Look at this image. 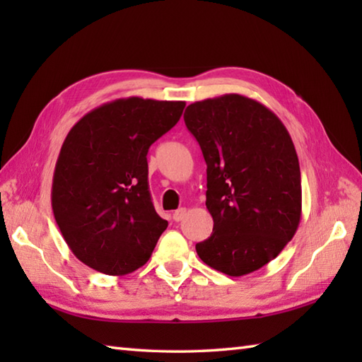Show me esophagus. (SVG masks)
Instances as JSON below:
<instances>
[{
	"instance_id": "obj_1",
	"label": "esophagus",
	"mask_w": 362,
	"mask_h": 362,
	"mask_svg": "<svg viewBox=\"0 0 362 362\" xmlns=\"http://www.w3.org/2000/svg\"><path fill=\"white\" fill-rule=\"evenodd\" d=\"M185 216H187V209H179V210H175V211L173 213V219L177 221V222L182 221Z\"/></svg>"
}]
</instances>
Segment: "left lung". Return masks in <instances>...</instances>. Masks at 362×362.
Returning a JSON list of instances; mask_svg holds the SVG:
<instances>
[{
    "label": "left lung",
    "instance_id": "8db88e82",
    "mask_svg": "<svg viewBox=\"0 0 362 362\" xmlns=\"http://www.w3.org/2000/svg\"><path fill=\"white\" fill-rule=\"evenodd\" d=\"M183 118L204 153L213 218L197 255L230 276L255 272L284 249L302 218L291 135L266 105L236 93L189 104Z\"/></svg>",
    "mask_w": 362,
    "mask_h": 362
}]
</instances>
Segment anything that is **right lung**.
<instances>
[{"label":"right lung","instance_id":"right-lung-1","mask_svg":"<svg viewBox=\"0 0 362 362\" xmlns=\"http://www.w3.org/2000/svg\"><path fill=\"white\" fill-rule=\"evenodd\" d=\"M183 101L115 99L76 122L54 169L51 205L83 264L126 275L146 264L168 227L153 209L148 151L180 119Z\"/></svg>","mask_w":362,"mask_h":362}]
</instances>
